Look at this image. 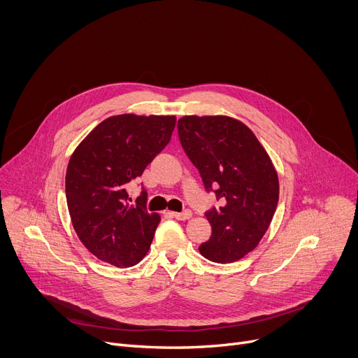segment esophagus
<instances>
[{
	"instance_id": "34e87169",
	"label": "esophagus",
	"mask_w": 358,
	"mask_h": 358,
	"mask_svg": "<svg viewBox=\"0 0 358 358\" xmlns=\"http://www.w3.org/2000/svg\"><path fill=\"white\" fill-rule=\"evenodd\" d=\"M171 215L178 220V221H185V220H189L192 217V213L191 211H184V213H171Z\"/></svg>"
}]
</instances>
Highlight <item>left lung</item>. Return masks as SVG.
Returning a JSON list of instances; mask_svg holds the SVG:
<instances>
[{
    "label": "left lung",
    "instance_id": "obj_1",
    "mask_svg": "<svg viewBox=\"0 0 358 358\" xmlns=\"http://www.w3.org/2000/svg\"><path fill=\"white\" fill-rule=\"evenodd\" d=\"M178 137L207 191L222 207L206 213L211 238L203 258L231 264L253 250L268 231L279 201V180L266 150L242 122L228 116H184Z\"/></svg>",
    "mask_w": 358,
    "mask_h": 358
}]
</instances>
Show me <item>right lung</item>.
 I'll return each instance as SVG.
<instances>
[{
  "instance_id": "add662e5",
  "label": "right lung",
  "mask_w": 358,
  "mask_h": 358,
  "mask_svg": "<svg viewBox=\"0 0 358 358\" xmlns=\"http://www.w3.org/2000/svg\"><path fill=\"white\" fill-rule=\"evenodd\" d=\"M174 127L176 116H112L73 151L65 180L68 210L97 259L129 268L145 257L160 215L147 211L144 189L130 206L127 187L169 144Z\"/></svg>"
}]
</instances>
